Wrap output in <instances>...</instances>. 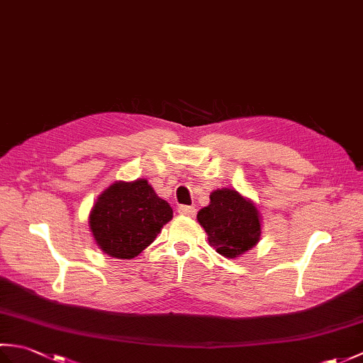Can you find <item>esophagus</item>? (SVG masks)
<instances>
[{"label":"esophagus","mask_w":363,"mask_h":363,"mask_svg":"<svg viewBox=\"0 0 363 363\" xmlns=\"http://www.w3.org/2000/svg\"><path fill=\"white\" fill-rule=\"evenodd\" d=\"M177 212L184 215V217H194L196 209H195V207H191V206H179V207H177Z\"/></svg>","instance_id":"1"}]
</instances>
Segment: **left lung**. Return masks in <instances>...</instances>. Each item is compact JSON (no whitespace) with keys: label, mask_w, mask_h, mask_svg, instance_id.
Instances as JSON below:
<instances>
[{"label":"left lung","mask_w":363,"mask_h":363,"mask_svg":"<svg viewBox=\"0 0 363 363\" xmlns=\"http://www.w3.org/2000/svg\"><path fill=\"white\" fill-rule=\"evenodd\" d=\"M196 218L207 233L211 246L228 259L242 256L260 240L257 207L237 190L212 191L211 204L199 211Z\"/></svg>","instance_id":"1"}]
</instances>
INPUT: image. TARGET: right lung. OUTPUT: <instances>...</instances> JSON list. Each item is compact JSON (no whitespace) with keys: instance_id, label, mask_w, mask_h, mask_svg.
Returning <instances> with one entry per match:
<instances>
[{"instance_id":"add662e5","label":"right lung","mask_w":363,"mask_h":363,"mask_svg":"<svg viewBox=\"0 0 363 363\" xmlns=\"http://www.w3.org/2000/svg\"><path fill=\"white\" fill-rule=\"evenodd\" d=\"M173 218V209L146 179L118 181L98 196L89 226L99 250L115 259H134Z\"/></svg>"}]
</instances>
